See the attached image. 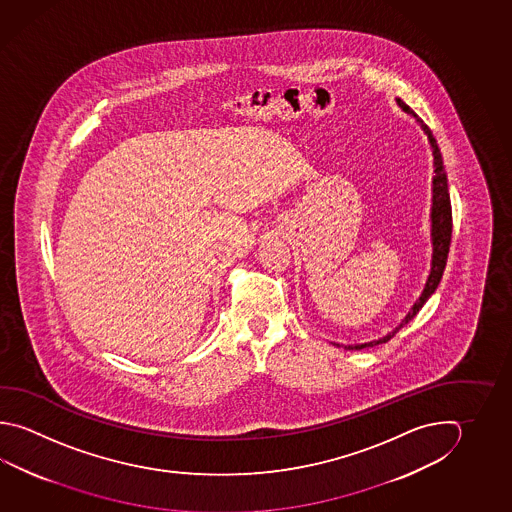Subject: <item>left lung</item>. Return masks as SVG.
I'll use <instances>...</instances> for the list:
<instances>
[{
  "mask_svg": "<svg viewBox=\"0 0 512 512\" xmlns=\"http://www.w3.org/2000/svg\"><path fill=\"white\" fill-rule=\"evenodd\" d=\"M398 107L407 112L409 116L415 117L416 121L422 126L424 134L429 139V145L433 148L434 157V177H433V206H431V241H433V261H431V273L425 282L424 291L420 295V299L416 300L413 304L411 311L405 315V319L400 322L398 328L393 329L386 337L378 338L373 342H366V344H357V346H346V349H364L373 348L382 342H387L389 338L395 337L396 331L404 328L409 320L415 317L416 313L422 309L425 302L433 295L434 290L438 288L442 275H444L445 262H447V253H449V246H451V233H453V212H451V197H449V188H447V175H445L444 159L440 154L438 143L433 137V132L429 130V126L425 125L422 119H418L415 112L405 105L402 99L396 97Z\"/></svg>",
  "mask_w": 512,
  "mask_h": 512,
  "instance_id": "1",
  "label": "left lung"
}]
</instances>
